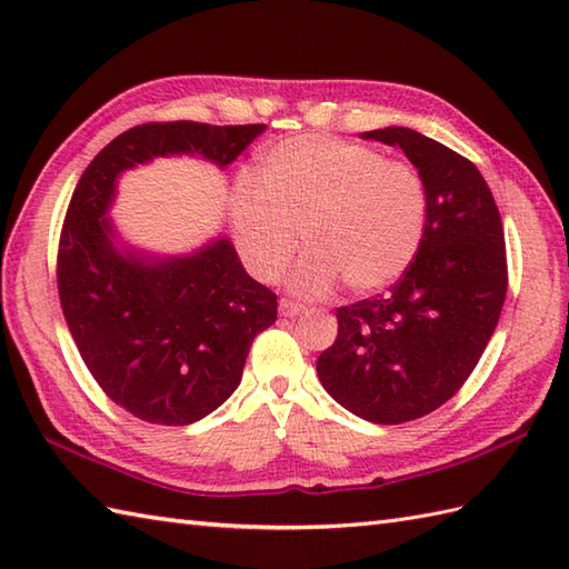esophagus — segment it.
I'll return each mask as SVG.
<instances>
[{
    "label": "esophagus",
    "mask_w": 569,
    "mask_h": 569,
    "mask_svg": "<svg viewBox=\"0 0 569 569\" xmlns=\"http://www.w3.org/2000/svg\"><path fill=\"white\" fill-rule=\"evenodd\" d=\"M300 312H306V308L300 303H293V300H281V316L283 318H296Z\"/></svg>",
    "instance_id": "34e87169"
}]
</instances>
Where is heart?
I'll use <instances>...</instances> for the list:
<instances>
[{"label": "heart", "mask_w": 569, "mask_h": 569, "mask_svg": "<svg viewBox=\"0 0 569 569\" xmlns=\"http://www.w3.org/2000/svg\"><path fill=\"white\" fill-rule=\"evenodd\" d=\"M234 239L253 276L276 281L298 251V296L320 298L345 281L377 293L413 263L428 222V192L410 163L377 149L303 134L263 153L261 178L241 171L229 190Z\"/></svg>", "instance_id": "obj_1"}]
</instances>
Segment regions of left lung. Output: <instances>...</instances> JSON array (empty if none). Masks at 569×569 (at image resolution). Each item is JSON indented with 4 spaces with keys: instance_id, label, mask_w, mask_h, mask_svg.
<instances>
[{
    "instance_id": "left-lung-1",
    "label": "left lung",
    "mask_w": 569,
    "mask_h": 569,
    "mask_svg": "<svg viewBox=\"0 0 569 569\" xmlns=\"http://www.w3.org/2000/svg\"><path fill=\"white\" fill-rule=\"evenodd\" d=\"M403 149L428 192L413 263L389 293L337 308L318 377L349 413L398 426L462 389L497 328L509 271L497 202L465 156L406 127L361 134Z\"/></svg>"
}]
</instances>
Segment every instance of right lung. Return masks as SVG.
I'll return each instance as SVG.
<instances>
[{
	"label": "right lung",
	"mask_w": 569,
	"mask_h": 569,
	"mask_svg": "<svg viewBox=\"0 0 569 569\" xmlns=\"http://www.w3.org/2000/svg\"><path fill=\"white\" fill-rule=\"evenodd\" d=\"M263 129L141 124L107 143L72 192L58 247L60 306L92 379L139 420L188 426L220 408L278 303L227 237L186 257L119 247L107 214L117 178L156 156H202L224 168Z\"/></svg>",
	"instance_id": "1"
}]
</instances>
